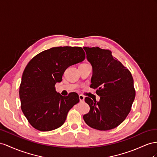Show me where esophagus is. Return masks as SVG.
I'll return each instance as SVG.
<instances>
[{
  "label": "esophagus",
  "mask_w": 157,
  "mask_h": 157,
  "mask_svg": "<svg viewBox=\"0 0 157 157\" xmlns=\"http://www.w3.org/2000/svg\"><path fill=\"white\" fill-rule=\"evenodd\" d=\"M79 101H80L83 102V101H84L85 97H84L83 95H79Z\"/></svg>",
  "instance_id": "1"
}]
</instances>
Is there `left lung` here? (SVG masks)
I'll use <instances>...</instances> for the list:
<instances>
[{
	"mask_svg": "<svg viewBox=\"0 0 157 157\" xmlns=\"http://www.w3.org/2000/svg\"><path fill=\"white\" fill-rule=\"evenodd\" d=\"M83 48L93 67L90 87L96 89L101 97L98 102L85 98L90 111L83 116V120L98 130L114 129L124 122L131 110L136 97L132 75L109 49Z\"/></svg>",
	"mask_w": 157,
	"mask_h": 157,
	"instance_id": "obj_1",
	"label": "left lung"
}]
</instances>
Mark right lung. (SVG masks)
<instances>
[{"instance_id": "1", "label": "right lung", "mask_w": 157, "mask_h": 157, "mask_svg": "<svg viewBox=\"0 0 157 157\" xmlns=\"http://www.w3.org/2000/svg\"><path fill=\"white\" fill-rule=\"evenodd\" d=\"M79 47H57L35 56L22 74L19 95L21 109L35 129L48 132L63 125L69 110L79 101L78 93L62 96L55 84L62 81L67 68L83 61Z\"/></svg>"}]
</instances>
